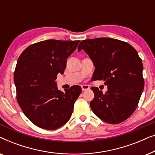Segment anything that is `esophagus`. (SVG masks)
Returning <instances> with one entry per match:
<instances>
[{
    "label": "esophagus",
    "mask_w": 155,
    "mask_h": 155,
    "mask_svg": "<svg viewBox=\"0 0 155 155\" xmlns=\"http://www.w3.org/2000/svg\"><path fill=\"white\" fill-rule=\"evenodd\" d=\"M82 87V91H86V90H88L89 89H90V87L87 84H82L81 86Z\"/></svg>",
    "instance_id": "obj_1"
}]
</instances>
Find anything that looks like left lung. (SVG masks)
I'll return each instance as SVG.
<instances>
[{"label":"left lung","mask_w":155,"mask_h":155,"mask_svg":"<svg viewBox=\"0 0 155 155\" xmlns=\"http://www.w3.org/2000/svg\"><path fill=\"white\" fill-rule=\"evenodd\" d=\"M84 50L95 67L93 80L104 81L106 94L96 87L91 90L92 111L104 121L120 124L133 114L144 89L143 65L137 51L130 44L111 38L83 40L78 51Z\"/></svg>","instance_id":"8db88e82"}]
</instances>
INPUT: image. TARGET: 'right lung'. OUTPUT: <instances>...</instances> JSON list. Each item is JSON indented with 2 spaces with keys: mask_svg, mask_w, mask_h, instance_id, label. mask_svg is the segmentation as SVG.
<instances>
[{
  "mask_svg": "<svg viewBox=\"0 0 155 155\" xmlns=\"http://www.w3.org/2000/svg\"><path fill=\"white\" fill-rule=\"evenodd\" d=\"M79 43L46 40L29 46L19 57L14 73L17 101L25 115L39 128L56 130L71 117L81 87L72 86L63 92L55 80L58 73H64L66 59Z\"/></svg>",
  "mask_w": 155,
  "mask_h": 155,
  "instance_id": "add662e5",
  "label": "right lung"
}]
</instances>
